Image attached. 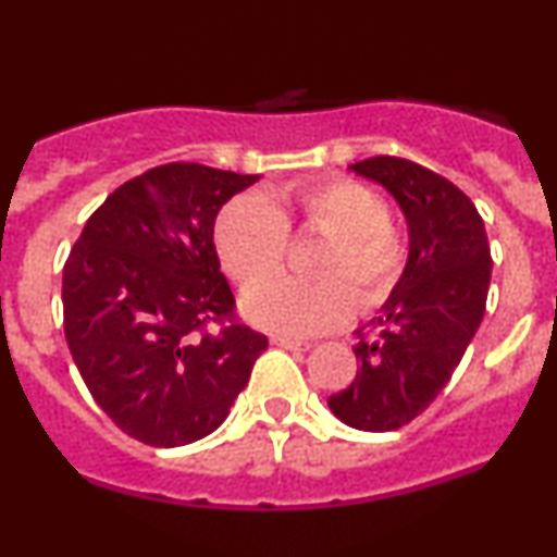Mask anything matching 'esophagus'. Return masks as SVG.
Masks as SVG:
<instances>
[{
	"label": "esophagus",
	"mask_w": 557,
	"mask_h": 557,
	"mask_svg": "<svg viewBox=\"0 0 557 557\" xmlns=\"http://www.w3.org/2000/svg\"><path fill=\"white\" fill-rule=\"evenodd\" d=\"M272 345H277V348H285V350H309L311 348V343L293 341V337H283V335L272 337Z\"/></svg>",
	"instance_id": "esophagus-1"
}]
</instances>
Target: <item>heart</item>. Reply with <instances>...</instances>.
<instances>
[{"label":"heart","mask_w":557,"mask_h":557,"mask_svg":"<svg viewBox=\"0 0 557 557\" xmlns=\"http://www.w3.org/2000/svg\"><path fill=\"white\" fill-rule=\"evenodd\" d=\"M300 224L324 232L314 278L263 277L282 263L286 227ZM222 267L248 287L243 314L257 327L283 337L319 335L341 327L356 309L387 300L406 267V240L389 222L387 201L369 185L348 177L283 185L261 196H238L214 225ZM354 286L352 292L349 287Z\"/></svg>","instance_id":"1"}]
</instances>
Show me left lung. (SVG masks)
Instances as JSON below:
<instances>
[{
	"label": "left lung",
	"mask_w": 557,
	"mask_h": 557,
	"mask_svg": "<svg viewBox=\"0 0 557 557\" xmlns=\"http://www.w3.org/2000/svg\"><path fill=\"white\" fill-rule=\"evenodd\" d=\"M348 170L395 198L406 216L408 259L372 319L380 337L354 345L359 372L327 406L354 430L393 432L437 398L476 335L490 290V243L471 198L437 172L398 157L363 159Z\"/></svg>",
	"instance_id": "left-lung-1"
}]
</instances>
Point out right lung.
Instances as JSON below:
<instances>
[{
  "instance_id": "1",
  "label": "right lung",
  "mask_w": 557,
  "mask_h": 557,
  "mask_svg": "<svg viewBox=\"0 0 557 557\" xmlns=\"http://www.w3.org/2000/svg\"><path fill=\"white\" fill-rule=\"evenodd\" d=\"M259 175L172 162L120 185L62 272L65 337L88 393L125 434L181 447L212 434L267 337L233 319L214 220Z\"/></svg>"
}]
</instances>
